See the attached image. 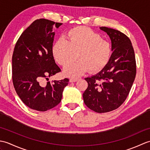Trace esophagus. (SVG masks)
<instances>
[{
    "mask_svg": "<svg viewBox=\"0 0 150 150\" xmlns=\"http://www.w3.org/2000/svg\"><path fill=\"white\" fill-rule=\"evenodd\" d=\"M78 81V79L77 78H72V79H69V82H74Z\"/></svg>",
    "mask_w": 150,
    "mask_h": 150,
    "instance_id": "obj_1",
    "label": "esophagus"
}]
</instances>
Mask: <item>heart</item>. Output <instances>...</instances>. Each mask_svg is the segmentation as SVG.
I'll list each match as a JSON object with an SVG mask.
<instances>
[{"label":"heart","instance_id":"obj_1","mask_svg":"<svg viewBox=\"0 0 150 150\" xmlns=\"http://www.w3.org/2000/svg\"><path fill=\"white\" fill-rule=\"evenodd\" d=\"M54 59L59 64L66 66L64 73L68 77H74L90 70L99 71L109 62L111 56V46L101 35L90 28L78 26L69 30L64 40H56L52 46Z\"/></svg>","mask_w":150,"mask_h":150}]
</instances>
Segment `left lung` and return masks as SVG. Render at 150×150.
Here are the masks:
<instances>
[{
	"instance_id": "obj_1",
	"label": "left lung",
	"mask_w": 150,
	"mask_h": 150,
	"mask_svg": "<svg viewBox=\"0 0 150 150\" xmlns=\"http://www.w3.org/2000/svg\"><path fill=\"white\" fill-rule=\"evenodd\" d=\"M100 29L109 35L113 53L100 72L85 79L88 86L83 99L90 110L106 113L117 109L126 99L135 78L136 61L131 40L125 34L107 27Z\"/></svg>"
}]
</instances>
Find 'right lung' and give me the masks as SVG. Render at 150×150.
I'll return each mask as SVG.
<instances>
[{
	"label": "right lung",
	"instance_id": "add662e5",
	"mask_svg": "<svg viewBox=\"0 0 150 150\" xmlns=\"http://www.w3.org/2000/svg\"><path fill=\"white\" fill-rule=\"evenodd\" d=\"M62 24L45 18L35 21L21 34L15 44L12 57V79L15 90L28 107L45 111L58 105L69 79L47 82L60 72L52 53L55 36L53 28Z\"/></svg>",
	"mask_w": 150,
	"mask_h": 150
}]
</instances>
